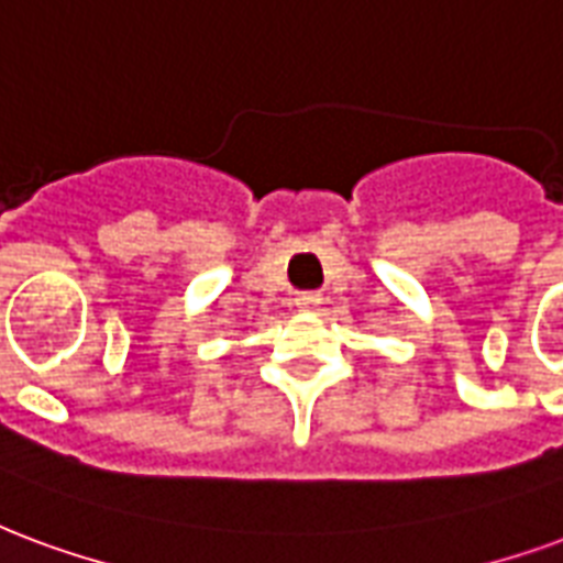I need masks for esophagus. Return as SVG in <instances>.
I'll return each mask as SVG.
<instances>
[{"label":"esophagus","instance_id":"esophagus-1","mask_svg":"<svg viewBox=\"0 0 563 563\" xmlns=\"http://www.w3.org/2000/svg\"><path fill=\"white\" fill-rule=\"evenodd\" d=\"M316 303H322V295L319 292H298L295 295V307H301V310H310Z\"/></svg>","mask_w":563,"mask_h":563}]
</instances>
